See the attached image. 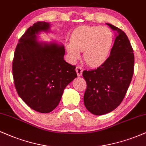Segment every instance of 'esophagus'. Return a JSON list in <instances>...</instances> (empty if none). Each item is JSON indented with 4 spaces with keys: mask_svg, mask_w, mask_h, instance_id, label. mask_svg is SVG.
I'll use <instances>...</instances> for the list:
<instances>
[{
    "mask_svg": "<svg viewBox=\"0 0 146 146\" xmlns=\"http://www.w3.org/2000/svg\"><path fill=\"white\" fill-rule=\"evenodd\" d=\"M76 73H77V75H78V76H82V69L81 67H80V66H76Z\"/></svg>",
    "mask_w": 146,
    "mask_h": 146,
    "instance_id": "esophagus-1",
    "label": "esophagus"
}]
</instances>
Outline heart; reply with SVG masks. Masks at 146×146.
Returning a JSON list of instances; mask_svg holds the SVG:
<instances>
[{
  "instance_id": "1",
  "label": "heart",
  "mask_w": 146,
  "mask_h": 146,
  "mask_svg": "<svg viewBox=\"0 0 146 146\" xmlns=\"http://www.w3.org/2000/svg\"><path fill=\"white\" fill-rule=\"evenodd\" d=\"M70 41L71 44L66 45V50L72 60L76 61L80 57L79 52H84L85 62L97 67L108 58L114 35L108 27L83 26L73 32Z\"/></svg>"
}]
</instances>
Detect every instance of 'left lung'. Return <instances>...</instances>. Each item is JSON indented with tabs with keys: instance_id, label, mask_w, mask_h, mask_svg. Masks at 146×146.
<instances>
[{
	"instance_id": "1",
	"label": "left lung",
	"mask_w": 146,
	"mask_h": 146,
	"mask_svg": "<svg viewBox=\"0 0 146 146\" xmlns=\"http://www.w3.org/2000/svg\"><path fill=\"white\" fill-rule=\"evenodd\" d=\"M106 24L116 32L110 55L98 68L82 72L87 84L84 106L98 116L113 111L123 102L134 72L133 50L128 37L117 27Z\"/></svg>"
}]
</instances>
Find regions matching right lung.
<instances>
[{"mask_svg": "<svg viewBox=\"0 0 146 146\" xmlns=\"http://www.w3.org/2000/svg\"><path fill=\"white\" fill-rule=\"evenodd\" d=\"M51 23L38 21L19 39L13 61V76L18 95L40 113L58 106L65 88L77 77L75 68L64 60V44L39 40L40 32H49Z\"/></svg>", "mask_w": 146, "mask_h": 146, "instance_id": "right-lung-1", "label": "right lung"}]
</instances>
